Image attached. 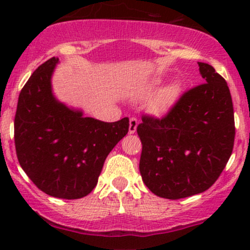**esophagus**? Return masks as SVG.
Segmentation results:
<instances>
[{
  "label": "esophagus",
  "instance_id": "obj_1",
  "mask_svg": "<svg viewBox=\"0 0 250 250\" xmlns=\"http://www.w3.org/2000/svg\"><path fill=\"white\" fill-rule=\"evenodd\" d=\"M137 125H139V121H137V119H135V117H131V119L129 120V134H134L135 131H136Z\"/></svg>",
  "mask_w": 250,
  "mask_h": 250
}]
</instances>
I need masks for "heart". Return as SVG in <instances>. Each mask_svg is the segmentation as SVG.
Listing matches in <instances>:
<instances>
[{"mask_svg":"<svg viewBox=\"0 0 250 250\" xmlns=\"http://www.w3.org/2000/svg\"><path fill=\"white\" fill-rule=\"evenodd\" d=\"M159 85V81H154L153 83L146 88L145 94H151L155 89ZM180 95V85L179 83L173 82L169 84L165 85V87L160 89L156 94H155L153 99H151L149 107H150L151 111L155 114H165L171 105L174 104L177 97Z\"/></svg>","mask_w":250,"mask_h":250,"instance_id":"b5f03b06","label":"heart"}]
</instances>
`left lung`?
<instances>
[{
  "label": "left lung",
  "instance_id": "8db88e82",
  "mask_svg": "<svg viewBox=\"0 0 250 250\" xmlns=\"http://www.w3.org/2000/svg\"><path fill=\"white\" fill-rule=\"evenodd\" d=\"M206 83L186 91L163 119L142 116L140 173L151 193L177 200L203 193L225 169L234 147V109L228 84L197 62Z\"/></svg>",
  "mask_w": 250,
  "mask_h": 250
}]
</instances>
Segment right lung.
I'll use <instances>...</instances> for the list:
<instances>
[{
  "instance_id": "obj_1",
  "label": "right lung",
  "mask_w": 250,
  "mask_h": 250,
  "mask_svg": "<svg viewBox=\"0 0 250 250\" xmlns=\"http://www.w3.org/2000/svg\"><path fill=\"white\" fill-rule=\"evenodd\" d=\"M51 57L22 88L14 122L20 165L43 193L81 199L96 187L108 154L128 133L129 119L103 122L84 117L54 96Z\"/></svg>"
}]
</instances>
